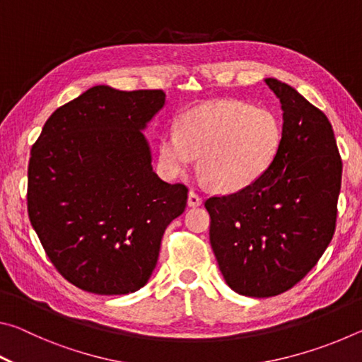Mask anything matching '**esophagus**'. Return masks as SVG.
<instances>
[{"label": "esophagus", "instance_id": "esophagus-1", "mask_svg": "<svg viewBox=\"0 0 362 362\" xmlns=\"http://www.w3.org/2000/svg\"><path fill=\"white\" fill-rule=\"evenodd\" d=\"M201 204H203V198H201V196L196 193V192H189V194H188V206L198 207Z\"/></svg>", "mask_w": 362, "mask_h": 362}]
</instances>
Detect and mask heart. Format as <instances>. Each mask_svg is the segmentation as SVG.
<instances>
[{"label": "heart", "instance_id": "b5f03b06", "mask_svg": "<svg viewBox=\"0 0 362 362\" xmlns=\"http://www.w3.org/2000/svg\"><path fill=\"white\" fill-rule=\"evenodd\" d=\"M283 129L272 110L241 100H216L188 110L179 131L159 139V164L164 174H185L199 156V170L218 192H240L272 166Z\"/></svg>", "mask_w": 362, "mask_h": 362}]
</instances>
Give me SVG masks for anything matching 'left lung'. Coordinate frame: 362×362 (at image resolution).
Listing matches in <instances>:
<instances>
[{"instance_id":"left-lung-1","label":"left lung","mask_w":362,"mask_h":362,"mask_svg":"<svg viewBox=\"0 0 362 362\" xmlns=\"http://www.w3.org/2000/svg\"><path fill=\"white\" fill-rule=\"evenodd\" d=\"M283 137L272 166L238 193L211 196L209 240L233 291L279 296L302 281L335 231L341 158L327 116L278 79Z\"/></svg>"}]
</instances>
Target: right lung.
Returning <instances> with one entry per match:
<instances>
[{"label": "right lung", "instance_id": "right-lung-1", "mask_svg": "<svg viewBox=\"0 0 362 362\" xmlns=\"http://www.w3.org/2000/svg\"><path fill=\"white\" fill-rule=\"evenodd\" d=\"M161 89L94 86L59 107L32 146L27 207L41 246L78 289L122 296L146 284L188 188L161 180L140 132Z\"/></svg>", "mask_w": 362, "mask_h": 362}]
</instances>
